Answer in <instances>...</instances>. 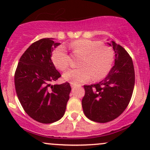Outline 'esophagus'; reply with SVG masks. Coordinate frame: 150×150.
I'll return each instance as SVG.
<instances>
[{
    "instance_id": "esophagus-1",
    "label": "esophagus",
    "mask_w": 150,
    "mask_h": 150,
    "mask_svg": "<svg viewBox=\"0 0 150 150\" xmlns=\"http://www.w3.org/2000/svg\"><path fill=\"white\" fill-rule=\"evenodd\" d=\"M70 85H71L72 88H75V87L77 86L76 85H75V84H73V83H70Z\"/></svg>"
}]
</instances>
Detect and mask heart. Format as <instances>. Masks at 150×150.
Masks as SVG:
<instances>
[{
    "label": "heart",
    "mask_w": 150,
    "mask_h": 150,
    "mask_svg": "<svg viewBox=\"0 0 150 150\" xmlns=\"http://www.w3.org/2000/svg\"><path fill=\"white\" fill-rule=\"evenodd\" d=\"M70 48L75 53L83 56L81 67L70 69L65 73L64 79L75 85L90 80H99L106 76L111 69L114 56L112 50L98 41L81 39L74 41ZM52 60L56 68L65 70L70 65V57L64 46H58L53 51Z\"/></svg>",
    "instance_id": "1"
}]
</instances>
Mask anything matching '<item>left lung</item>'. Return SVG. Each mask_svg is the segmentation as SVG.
I'll return each instance as SVG.
<instances>
[{
	"label": "left lung",
	"mask_w": 150,
	"mask_h": 150,
	"mask_svg": "<svg viewBox=\"0 0 150 150\" xmlns=\"http://www.w3.org/2000/svg\"><path fill=\"white\" fill-rule=\"evenodd\" d=\"M108 44L114 50V65L100 82L84 85V113L97 123H107L118 118L128 106L135 85V70L130 55L113 41Z\"/></svg>",
	"instance_id": "left-lung-1"
}]
</instances>
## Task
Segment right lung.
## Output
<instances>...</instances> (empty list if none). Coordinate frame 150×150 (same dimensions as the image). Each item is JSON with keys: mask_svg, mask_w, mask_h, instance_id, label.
Segmentation results:
<instances>
[{"mask_svg": "<svg viewBox=\"0 0 150 150\" xmlns=\"http://www.w3.org/2000/svg\"><path fill=\"white\" fill-rule=\"evenodd\" d=\"M60 43L52 38L37 41L20 58L15 73V86L18 99L25 111L34 120L51 123L64 115L71 90L68 82L51 85L61 75L51 57Z\"/></svg>", "mask_w": 150, "mask_h": 150, "instance_id": "1", "label": "right lung"}]
</instances>
